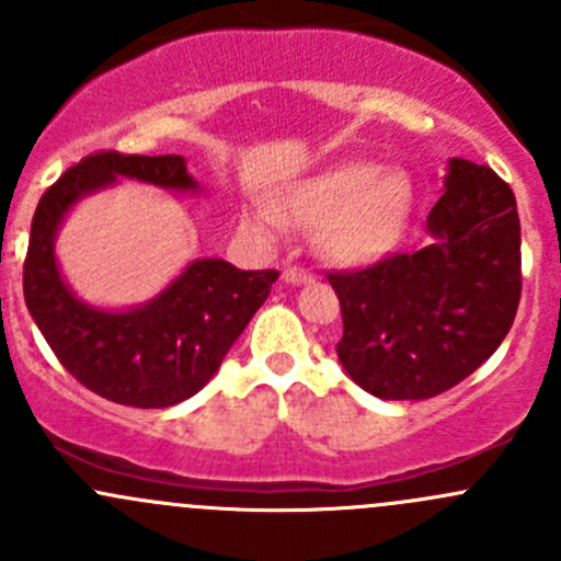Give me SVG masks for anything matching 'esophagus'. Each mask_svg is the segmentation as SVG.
Listing matches in <instances>:
<instances>
[{"label": "esophagus", "instance_id": "obj_1", "mask_svg": "<svg viewBox=\"0 0 561 561\" xmlns=\"http://www.w3.org/2000/svg\"><path fill=\"white\" fill-rule=\"evenodd\" d=\"M282 279H285L287 285H304V282H312V274H309L307 268H301V265H287V268L282 271Z\"/></svg>", "mask_w": 561, "mask_h": 561}]
</instances>
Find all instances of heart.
<instances>
[{
    "label": "heart",
    "instance_id": "heart-1",
    "mask_svg": "<svg viewBox=\"0 0 561 561\" xmlns=\"http://www.w3.org/2000/svg\"><path fill=\"white\" fill-rule=\"evenodd\" d=\"M410 211V186L375 162H342L293 186L282 206L257 203L249 222L265 236L285 228V217L317 230L322 254L342 265H366L399 244Z\"/></svg>",
    "mask_w": 561,
    "mask_h": 561
}]
</instances>
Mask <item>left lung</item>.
<instances>
[{
    "label": "left lung",
    "instance_id": "left-lung-1",
    "mask_svg": "<svg viewBox=\"0 0 561 561\" xmlns=\"http://www.w3.org/2000/svg\"><path fill=\"white\" fill-rule=\"evenodd\" d=\"M426 230L432 241L417 252L328 274L344 322L336 355L377 399L445 393L494 355L516 320L522 222L511 186L454 157Z\"/></svg>",
    "mask_w": 561,
    "mask_h": 561
}]
</instances>
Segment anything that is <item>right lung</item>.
I'll return each instance as SVG.
<instances>
[{"instance_id":"obj_1","label":"right lung","mask_w":561,"mask_h":561,"mask_svg":"<svg viewBox=\"0 0 561 561\" xmlns=\"http://www.w3.org/2000/svg\"><path fill=\"white\" fill-rule=\"evenodd\" d=\"M116 179L197 192L179 154L83 157L39 197L24 263V298L45 342L81 386L116 404L160 410L190 399L211 380L279 271H239L228 260L203 257L192 260L144 307L122 312L89 307L61 279L56 230L81 197Z\"/></svg>"}]
</instances>
